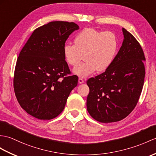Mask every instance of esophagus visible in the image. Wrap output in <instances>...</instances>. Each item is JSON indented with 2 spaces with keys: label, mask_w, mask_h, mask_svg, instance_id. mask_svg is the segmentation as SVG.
<instances>
[{
  "label": "esophagus",
  "mask_w": 156,
  "mask_h": 156,
  "mask_svg": "<svg viewBox=\"0 0 156 156\" xmlns=\"http://www.w3.org/2000/svg\"><path fill=\"white\" fill-rule=\"evenodd\" d=\"M84 80L82 78H80L78 79V83H79V84H82V83H84Z\"/></svg>",
  "instance_id": "esophagus-1"
}]
</instances>
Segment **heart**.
I'll return each instance as SVG.
<instances>
[{"label":"heart","instance_id":"obj_1","mask_svg":"<svg viewBox=\"0 0 156 156\" xmlns=\"http://www.w3.org/2000/svg\"><path fill=\"white\" fill-rule=\"evenodd\" d=\"M74 45L66 44L63 55L66 62L71 66L79 64L84 56L85 62L74 68V73L86 78L96 70L103 72L113 62L116 55L118 42L111 31L100 32L92 28H84L76 36Z\"/></svg>","mask_w":156,"mask_h":156}]
</instances>
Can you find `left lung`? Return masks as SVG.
<instances>
[{"mask_svg":"<svg viewBox=\"0 0 156 156\" xmlns=\"http://www.w3.org/2000/svg\"><path fill=\"white\" fill-rule=\"evenodd\" d=\"M124 39L111 66L86 83L90 88L87 110L102 123L120 121L131 113L142 91L146 60L136 38L122 28Z\"/></svg>","mask_w":156,"mask_h":156,"instance_id":"8db88e82","label":"left lung"}]
</instances>
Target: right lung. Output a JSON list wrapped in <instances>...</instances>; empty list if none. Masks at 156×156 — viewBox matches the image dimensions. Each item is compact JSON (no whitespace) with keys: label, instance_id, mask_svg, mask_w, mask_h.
Segmentation results:
<instances>
[{"label":"right lung","instance_id":"obj_1","mask_svg":"<svg viewBox=\"0 0 156 156\" xmlns=\"http://www.w3.org/2000/svg\"><path fill=\"white\" fill-rule=\"evenodd\" d=\"M79 27L53 21L35 29L18 57L13 86L16 99L28 114L51 119L64 109L70 93L78 84L64 60L63 48Z\"/></svg>","mask_w":156,"mask_h":156}]
</instances>
